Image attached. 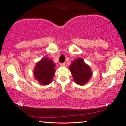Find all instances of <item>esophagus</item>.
Masks as SVG:
<instances>
[{"instance_id":"esophagus-1","label":"esophagus","mask_w":126,"mask_h":126,"mask_svg":"<svg viewBox=\"0 0 126 126\" xmlns=\"http://www.w3.org/2000/svg\"><path fill=\"white\" fill-rule=\"evenodd\" d=\"M65 65V64L64 63H62L60 64V66L61 67H64Z\"/></svg>"}]
</instances>
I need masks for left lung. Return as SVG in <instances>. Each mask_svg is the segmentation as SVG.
<instances>
[{
    "label": "left lung",
    "mask_w": 126,
    "mask_h": 126,
    "mask_svg": "<svg viewBox=\"0 0 126 126\" xmlns=\"http://www.w3.org/2000/svg\"><path fill=\"white\" fill-rule=\"evenodd\" d=\"M69 69L76 83L81 85L88 82L92 74L89 65L86 64L81 58L73 62Z\"/></svg>",
    "instance_id": "1"
}]
</instances>
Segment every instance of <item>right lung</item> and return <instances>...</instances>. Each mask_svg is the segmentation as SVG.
<instances>
[{
	"instance_id": "add662e5",
	"label": "right lung",
	"mask_w": 126,
	"mask_h": 126,
	"mask_svg": "<svg viewBox=\"0 0 126 126\" xmlns=\"http://www.w3.org/2000/svg\"><path fill=\"white\" fill-rule=\"evenodd\" d=\"M55 63L52 60L45 57L37 63L33 74L35 79L42 85H47L51 82L55 74Z\"/></svg>"
}]
</instances>
